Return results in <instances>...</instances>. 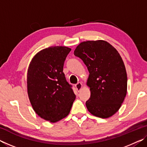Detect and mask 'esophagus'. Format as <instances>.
<instances>
[{"mask_svg": "<svg viewBox=\"0 0 147 147\" xmlns=\"http://www.w3.org/2000/svg\"><path fill=\"white\" fill-rule=\"evenodd\" d=\"M82 86H83V85H82V84L81 82H78V83H77L76 85H75V87H76V89L78 91H80V89L82 88Z\"/></svg>", "mask_w": 147, "mask_h": 147, "instance_id": "1", "label": "esophagus"}]
</instances>
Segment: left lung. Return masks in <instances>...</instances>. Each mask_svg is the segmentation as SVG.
Listing matches in <instances>:
<instances>
[{
    "mask_svg": "<svg viewBox=\"0 0 147 147\" xmlns=\"http://www.w3.org/2000/svg\"><path fill=\"white\" fill-rule=\"evenodd\" d=\"M88 67L87 86L91 96L86 105L92 115L108 118L114 115L127 93V74L120 54L103 40L80 43L74 51Z\"/></svg>",
    "mask_w": 147,
    "mask_h": 147,
    "instance_id": "8db88e82",
    "label": "left lung"
}]
</instances>
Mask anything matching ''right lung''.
Here are the masks:
<instances>
[{
  "instance_id": "add662e5",
  "label": "right lung",
  "mask_w": 147,
  "mask_h": 147,
  "mask_svg": "<svg viewBox=\"0 0 147 147\" xmlns=\"http://www.w3.org/2000/svg\"><path fill=\"white\" fill-rule=\"evenodd\" d=\"M71 49L55 46L41 50L32 58L27 73V90L38 115L56 123L69 115L76 98L63 72Z\"/></svg>"
}]
</instances>
